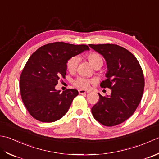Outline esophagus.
Instances as JSON below:
<instances>
[{"instance_id": "1", "label": "esophagus", "mask_w": 159, "mask_h": 159, "mask_svg": "<svg viewBox=\"0 0 159 159\" xmlns=\"http://www.w3.org/2000/svg\"><path fill=\"white\" fill-rule=\"evenodd\" d=\"M89 93V90H82V89L79 90V93L82 94V95H84V94H87Z\"/></svg>"}]
</instances>
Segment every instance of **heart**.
Wrapping results in <instances>:
<instances>
[{
  "mask_svg": "<svg viewBox=\"0 0 159 159\" xmlns=\"http://www.w3.org/2000/svg\"><path fill=\"white\" fill-rule=\"evenodd\" d=\"M86 59L88 60L89 63L94 67H101L103 64V58L100 56V55L96 52H90L86 56ZM79 62L78 57L76 56H74L69 58L67 60L66 66L67 70L70 73L75 72L76 70V68L77 64ZM92 82L90 80L86 78H84V77H78L76 80L73 81V84L75 87L80 89H87L90 86Z\"/></svg>",
  "mask_w": 159,
  "mask_h": 159,
  "instance_id": "heart-1",
  "label": "heart"
}]
</instances>
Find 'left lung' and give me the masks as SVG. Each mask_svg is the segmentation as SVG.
<instances>
[{
  "label": "left lung",
  "mask_w": 159,
  "mask_h": 159,
  "mask_svg": "<svg viewBox=\"0 0 159 159\" xmlns=\"http://www.w3.org/2000/svg\"><path fill=\"white\" fill-rule=\"evenodd\" d=\"M105 58L107 79L102 88L111 89L109 96L99 94V100L91 108L97 121L114 126L127 120L140 103L144 90V76L140 64L126 48L114 44H89Z\"/></svg>",
  "instance_id": "left-lung-1"
}]
</instances>
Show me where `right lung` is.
Instances as JSON below:
<instances>
[{
    "mask_svg": "<svg viewBox=\"0 0 159 159\" xmlns=\"http://www.w3.org/2000/svg\"><path fill=\"white\" fill-rule=\"evenodd\" d=\"M86 50H89L86 44L56 42L40 47L29 58L20 77V90L34 119L54 122L67 112L78 91L67 89L60 93L55 87L61 77L65 78L67 60Z\"/></svg>",
    "mask_w": 159,
    "mask_h": 159,
    "instance_id": "right-lung-1",
    "label": "right lung"
}]
</instances>
